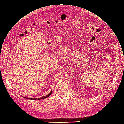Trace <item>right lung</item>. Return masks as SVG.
Listing matches in <instances>:
<instances>
[{
    "label": "right lung",
    "instance_id": "add662e5",
    "mask_svg": "<svg viewBox=\"0 0 124 124\" xmlns=\"http://www.w3.org/2000/svg\"><path fill=\"white\" fill-rule=\"evenodd\" d=\"M52 93V91H51V92H50L49 93H48L47 95H45V96H43V97L39 98H28V97H23L25 98H26V99H29V100H40V99H45V98H46L48 97L49 96H50V95Z\"/></svg>",
    "mask_w": 124,
    "mask_h": 124
}]
</instances>
